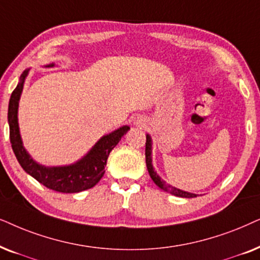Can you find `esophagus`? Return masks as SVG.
Here are the masks:
<instances>
[{
  "label": "esophagus",
  "mask_w": 260,
  "mask_h": 260,
  "mask_svg": "<svg viewBox=\"0 0 260 260\" xmlns=\"http://www.w3.org/2000/svg\"><path fill=\"white\" fill-rule=\"evenodd\" d=\"M134 123L138 124V126H144V124L146 123V119L143 116H138L136 117V120H134Z\"/></svg>",
  "instance_id": "obj_1"
}]
</instances>
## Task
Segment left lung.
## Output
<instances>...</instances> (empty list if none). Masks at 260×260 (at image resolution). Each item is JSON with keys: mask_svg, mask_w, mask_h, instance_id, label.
<instances>
[{"mask_svg": "<svg viewBox=\"0 0 260 260\" xmlns=\"http://www.w3.org/2000/svg\"><path fill=\"white\" fill-rule=\"evenodd\" d=\"M145 155H146V166H147V170L148 174H150L152 181H153L155 184H157L159 188L164 190L166 192H170L172 195L178 196V197H186V199H191V197H196V193H191L188 191H183L181 189L175 188V186H171L169 184H166V182L162 181V179L159 177L157 175V172L154 171L153 165H152V140L151 137L146 136V148H145Z\"/></svg>", "mask_w": 260, "mask_h": 260, "instance_id": "obj_1", "label": "left lung"}]
</instances>
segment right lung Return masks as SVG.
<instances>
[{"mask_svg": "<svg viewBox=\"0 0 260 260\" xmlns=\"http://www.w3.org/2000/svg\"><path fill=\"white\" fill-rule=\"evenodd\" d=\"M51 67H54V64L47 65V68ZM28 71L29 70H25L22 72L20 83L16 85L10 96L8 107L10 144H12V148L17 161L20 162V165L27 174L36 178L46 188L54 190V191L74 193L92 188L105 175V166L107 165L109 153L119 144L121 138L128 132L129 127L122 126L119 129L102 137L95 144V146L88 152V154H85L81 160L76 161L75 164L67 166H44L38 164L23 147L21 136H20L19 122H17L19 100Z\"/></svg>", "mask_w": 260, "mask_h": 260, "instance_id": "add662e5", "label": "right lung"}]
</instances>
